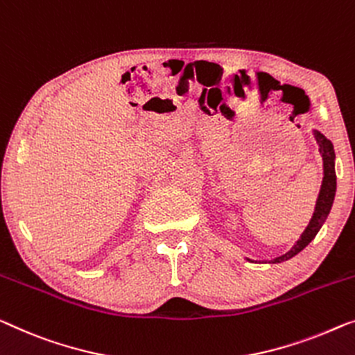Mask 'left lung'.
I'll return each mask as SVG.
<instances>
[{"mask_svg": "<svg viewBox=\"0 0 355 355\" xmlns=\"http://www.w3.org/2000/svg\"><path fill=\"white\" fill-rule=\"evenodd\" d=\"M314 139L317 144H319V151L322 155V161H324V178H322V184H320V191L319 196H317L315 200V209L313 214V218H311L309 225L306 226V230L303 231V234L300 236V239L295 242V245L290 248L287 253L284 255L272 258V260L264 261L269 264L274 263H282L287 261L290 258H293L295 255L303 250L304 247H308L311 244V241L317 236V232L320 231L322 225L325 223L327 216H329L333 200H335V193H336V172H335V150H333V144L327 139V137L319 132L317 129H313ZM250 261V258H247Z\"/></svg>", "mask_w": 355, "mask_h": 355, "instance_id": "8db88e82", "label": "left lung"}]
</instances>
